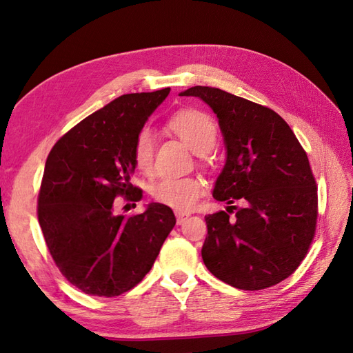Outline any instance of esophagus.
<instances>
[{"label": "esophagus", "mask_w": 353, "mask_h": 353, "mask_svg": "<svg viewBox=\"0 0 353 353\" xmlns=\"http://www.w3.org/2000/svg\"><path fill=\"white\" fill-rule=\"evenodd\" d=\"M190 214L188 212H176V219H177V224L185 223V220L188 219Z\"/></svg>", "instance_id": "34e87169"}]
</instances>
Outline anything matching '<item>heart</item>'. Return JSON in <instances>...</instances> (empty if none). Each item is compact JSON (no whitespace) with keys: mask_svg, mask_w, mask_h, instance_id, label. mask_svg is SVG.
Returning <instances> with one entry per match:
<instances>
[{"mask_svg":"<svg viewBox=\"0 0 353 353\" xmlns=\"http://www.w3.org/2000/svg\"><path fill=\"white\" fill-rule=\"evenodd\" d=\"M168 127L181 137L194 152L205 154L216 141V124L214 118L199 109H183L172 114ZM133 159L141 171L148 172L154 161V134L144 125L137 133L133 142ZM205 192V183L199 177L165 176L153 190V199L157 203L174 209L177 212H188Z\"/></svg>","mask_w":353,"mask_h":353,"instance_id":"b5f03b06","label":"heart"}]
</instances>
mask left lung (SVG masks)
I'll return each instance as SVG.
<instances>
[{"mask_svg":"<svg viewBox=\"0 0 353 353\" xmlns=\"http://www.w3.org/2000/svg\"><path fill=\"white\" fill-rule=\"evenodd\" d=\"M181 95L199 97L216 114L228 161L214 199L241 203L205 216V265L239 290L273 287L296 272L316 235L319 197L308 156L267 106L209 86Z\"/></svg>","mask_w":353,"mask_h":353,"instance_id":"obj_1","label":"left lung"}]
</instances>
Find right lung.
Here are the masks:
<instances>
[{
    "instance_id": "1",
    "label": "right lung",
    "mask_w": 353,
    "mask_h": 353,
    "mask_svg": "<svg viewBox=\"0 0 353 353\" xmlns=\"http://www.w3.org/2000/svg\"><path fill=\"white\" fill-rule=\"evenodd\" d=\"M168 92L118 97L59 138L45 162L37 220L54 264L85 294L115 297L137 287L174 228L161 203L115 214V199H142L130 183L133 142Z\"/></svg>"
}]
</instances>
